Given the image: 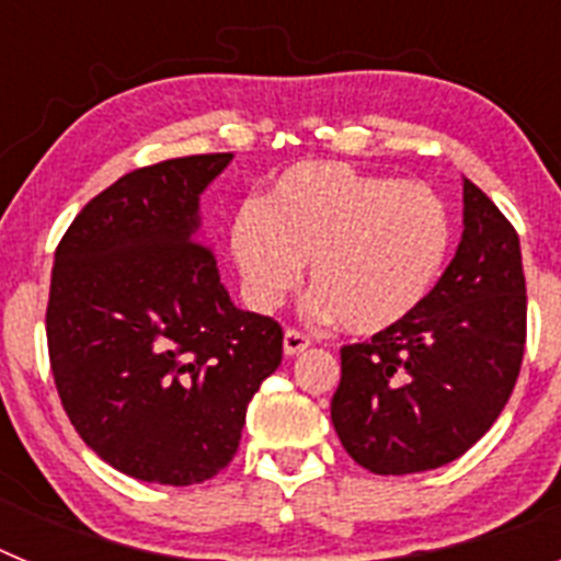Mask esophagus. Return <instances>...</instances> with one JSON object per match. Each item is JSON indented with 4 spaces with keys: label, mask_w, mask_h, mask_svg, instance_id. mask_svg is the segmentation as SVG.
Masks as SVG:
<instances>
[{
    "label": "esophagus",
    "mask_w": 561,
    "mask_h": 561,
    "mask_svg": "<svg viewBox=\"0 0 561 561\" xmlns=\"http://www.w3.org/2000/svg\"><path fill=\"white\" fill-rule=\"evenodd\" d=\"M309 345H311V340L304 334V331L286 329V334H284V354H286V356L304 354V351L309 348Z\"/></svg>",
    "instance_id": "34e87169"
}]
</instances>
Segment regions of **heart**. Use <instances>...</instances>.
I'll use <instances>...</instances> for the list:
<instances>
[{"instance_id":"b5f03b06","label":"heart","mask_w":561,"mask_h":561,"mask_svg":"<svg viewBox=\"0 0 561 561\" xmlns=\"http://www.w3.org/2000/svg\"><path fill=\"white\" fill-rule=\"evenodd\" d=\"M230 250L257 309L284 304L311 261V314L376 334L408 320L435 289L453 250V213L424 182L297 162L264 205L236 213Z\"/></svg>"}]
</instances>
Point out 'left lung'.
Instances as JSON below:
<instances>
[{
  "instance_id": "1",
  "label": "left lung",
  "mask_w": 561,
  "mask_h": 561,
  "mask_svg": "<svg viewBox=\"0 0 561 561\" xmlns=\"http://www.w3.org/2000/svg\"><path fill=\"white\" fill-rule=\"evenodd\" d=\"M525 311L517 230L463 180V236L427 300L342 345L331 421L345 453L374 474H413L474 447L517 385Z\"/></svg>"
}]
</instances>
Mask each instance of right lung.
Returning <instances> with one entry per match:
<instances>
[{"instance_id":"add662e5","label":"right lung","mask_w":561,"mask_h":561,"mask_svg":"<svg viewBox=\"0 0 561 561\" xmlns=\"http://www.w3.org/2000/svg\"><path fill=\"white\" fill-rule=\"evenodd\" d=\"M232 153L137 168L64 232L47 304L49 368L72 427L108 466L191 485L232 460L284 329L232 306L196 241L199 196Z\"/></svg>"}]
</instances>
